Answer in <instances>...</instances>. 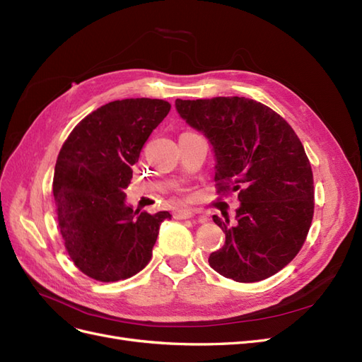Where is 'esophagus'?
I'll return each instance as SVG.
<instances>
[{
  "label": "esophagus",
  "instance_id": "esophagus-1",
  "mask_svg": "<svg viewBox=\"0 0 362 362\" xmlns=\"http://www.w3.org/2000/svg\"><path fill=\"white\" fill-rule=\"evenodd\" d=\"M173 216L175 218H181V221H184V218H193L196 213L192 210H177L173 213ZM199 222H205V217H199Z\"/></svg>",
  "mask_w": 362,
  "mask_h": 362
}]
</instances>
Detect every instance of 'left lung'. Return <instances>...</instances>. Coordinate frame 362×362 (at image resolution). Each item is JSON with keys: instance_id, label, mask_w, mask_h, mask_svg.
I'll list each match as a JSON object with an SVG mask.
<instances>
[{"instance_id": "left-lung-1", "label": "left lung", "mask_w": 362, "mask_h": 362, "mask_svg": "<svg viewBox=\"0 0 362 362\" xmlns=\"http://www.w3.org/2000/svg\"><path fill=\"white\" fill-rule=\"evenodd\" d=\"M175 107L213 146L217 193L237 192L240 201L234 222L213 216L225 245L208 262L237 282L275 275L298 255L314 214L313 170L299 137L272 108L243 96Z\"/></svg>"}]
</instances>
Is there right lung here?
I'll return each mask as SVG.
<instances>
[{
    "label": "right lung",
    "instance_id": "obj_1",
    "mask_svg": "<svg viewBox=\"0 0 362 362\" xmlns=\"http://www.w3.org/2000/svg\"><path fill=\"white\" fill-rule=\"evenodd\" d=\"M170 104L151 98L108 103L64 141L54 169L59 229L74 264L101 282L134 276L152 257L169 211L149 214L125 202L140 151Z\"/></svg>",
    "mask_w": 362,
    "mask_h": 362
}]
</instances>
